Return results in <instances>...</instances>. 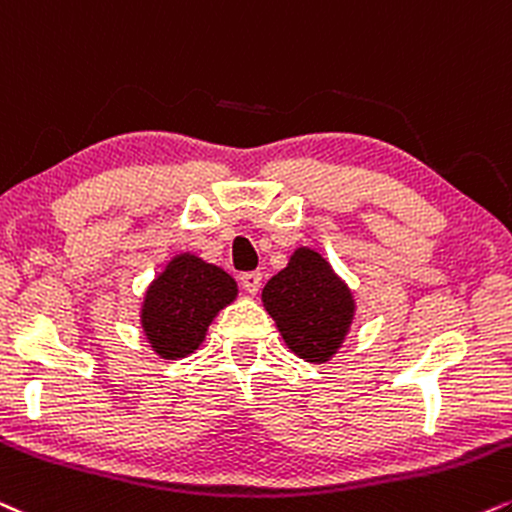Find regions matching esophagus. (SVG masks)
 <instances>
[{
	"label": "esophagus",
	"mask_w": 512,
	"mask_h": 512,
	"mask_svg": "<svg viewBox=\"0 0 512 512\" xmlns=\"http://www.w3.org/2000/svg\"><path fill=\"white\" fill-rule=\"evenodd\" d=\"M240 286L245 288V293L255 295L257 291H260V286H262V274L260 272L243 274V276H240Z\"/></svg>",
	"instance_id": "esophagus-1"
}]
</instances>
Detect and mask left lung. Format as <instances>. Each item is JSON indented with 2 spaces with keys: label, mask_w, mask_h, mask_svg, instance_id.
<instances>
[{
  "label": "left lung",
  "mask_w": 512,
  "mask_h": 512,
  "mask_svg": "<svg viewBox=\"0 0 512 512\" xmlns=\"http://www.w3.org/2000/svg\"><path fill=\"white\" fill-rule=\"evenodd\" d=\"M264 310L286 346L305 362L324 365L338 353L355 319V298L322 252L300 245L286 269L262 291Z\"/></svg>",
  "instance_id": "8db88e82"
}]
</instances>
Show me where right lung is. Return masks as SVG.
I'll return each instance as SVG.
<instances>
[{
  "mask_svg": "<svg viewBox=\"0 0 512 512\" xmlns=\"http://www.w3.org/2000/svg\"><path fill=\"white\" fill-rule=\"evenodd\" d=\"M238 298V283L217 264L178 252L147 286L140 326L164 360H181L205 341L209 324Z\"/></svg>",
  "mask_w": 512,
  "mask_h": 512,
  "instance_id": "right-lung-1",
  "label": "right lung"
}]
</instances>
